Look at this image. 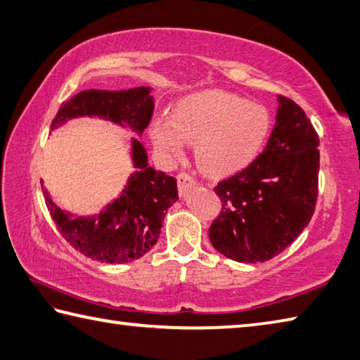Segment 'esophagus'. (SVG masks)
<instances>
[{
    "label": "esophagus",
    "instance_id": "esophagus-1",
    "mask_svg": "<svg viewBox=\"0 0 360 360\" xmlns=\"http://www.w3.org/2000/svg\"><path fill=\"white\" fill-rule=\"evenodd\" d=\"M176 179H178V188H179V193H186L187 188H191L195 186V178L193 176H191L186 172H181L178 173V176H176Z\"/></svg>",
    "mask_w": 360,
    "mask_h": 360
}]
</instances>
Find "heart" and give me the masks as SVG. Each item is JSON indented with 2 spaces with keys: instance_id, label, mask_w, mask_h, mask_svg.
Wrapping results in <instances>:
<instances>
[{
  "instance_id": "b5f03b06",
  "label": "heart",
  "mask_w": 360,
  "mask_h": 360,
  "mask_svg": "<svg viewBox=\"0 0 360 360\" xmlns=\"http://www.w3.org/2000/svg\"><path fill=\"white\" fill-rule=\"evenodd\" d=\"M272 130V116L264 105L225 91L207 89L181 99L172 122L153 124L154 145L168 158H179L184 140L195 143V159L214 176L238 173L263 153Z\"/></svg>"
}]
</instances>
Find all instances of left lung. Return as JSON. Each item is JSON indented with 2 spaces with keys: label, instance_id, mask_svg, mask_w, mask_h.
Listing matches in <instances>:
<instances>
[{
  "label": "left lung",
  "instance_id": "left-lung-1",
  "mask_svg": "<svg viewBox=\"0 0 360 360\" xmlns=\"http://www.w3.org/2000/svg\"><path fill=\"white\" fill-rule=\"evenodd\" d=\"M277 124L250 167L220 181V214L209 226L217 252L238 263H264L283 252L315 212L319 139L305 112L278 96Z\"/></svg>",
  "mask_w": 360,
  "mask_h": 360
}]
</instances>
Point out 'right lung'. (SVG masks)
Instances as JSON below:
<instances>
[{
  "instance_id": "obj_1",
  "label": "right lung",
  "mask_w": 360,
  "mask_h": 360,
  "mask_svg": "<svg viewBox=\"0 0 360 360\" xmlns=\"http://www.w3.org/2000/svg\"><path fill=\"white\" fill-rule=\"evenodd\" d=\"M153 110L149 88L82 91L61 103L51 129L70 117L97 115L121 126L126 122L141 134L151 121ZM132 159L136 172L130 176L127 187L97 217L70 219L45 193V205L58 231L84 257L110 264L129 263L143 257L158 243L163 217L178 200L176 179L148 165L146 151L139 140H134Z\"/></svg>"
}]
</instances>
